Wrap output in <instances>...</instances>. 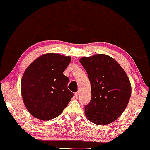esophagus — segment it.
Wrapping results in <instances>:
<instances>
[{
    "mask_svg": "<svg viewBox=\"0 0 150 150\" xmlns=\"http://www.w3.org/2000/svg\"><path fill=\"white\" fill-rule=\"evenodd\" d=\"M75 96H76V98H79V96H80V92H76L75 93Z\"/></svg>",
    "mask_w": 150,
    "mask_h": 150,
    "instance_id": "obj_1",
    "label": "esophagus"
}]
</instances>
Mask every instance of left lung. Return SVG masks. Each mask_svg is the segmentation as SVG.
<instances>
[{"instance_id": "left-lung-1", "label": "left lung", "mask_w": 150, "mask_h": 150, "mask_svg": "<svg viewBox=\"0 0 150 150\" xmlns=\"http://www.w3.org/2000/svg\"><path fill=\"white\" fill-rule=\"evenodd\" d=\"M91 84L92 96L85 106L91 122L107 125L116 120L127 107L131 84L127 74L114 58L104 54L80 59Z\"/></svg>"}]
</instances>
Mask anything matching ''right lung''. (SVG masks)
<instances>
[{
  "instance_id": "obj_1",
  "label": "right lung",
  "mask_w": 150,
  "mask_h": 150,
  "mask_svg": "<svg viewBox=\"0 0 150 150\" xmlns=\"http://www.w3.org/2000/svg\"><path fill=\"white\" fill-rule=\"evenodd\" d=\"M69 56L44 54L30 64L21 80L24 103L33 116L42 120L57 117L67 107L74 94L67 88L69 79L63 71Z\"/></svg>"
}]
</instances>
